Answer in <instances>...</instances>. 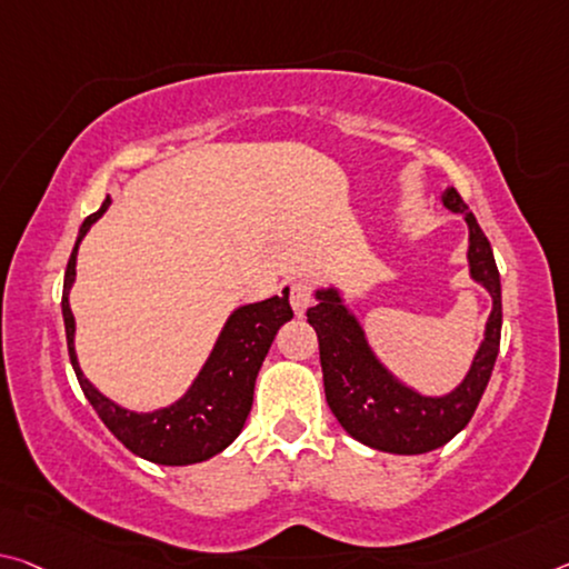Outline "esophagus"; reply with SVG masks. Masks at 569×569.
<instances>
[{
  "label": "esophagus",
  "mask_w": 569,
  "mask_h": 569,
  "mask_svg": "<svg viewBox=\"0 0 569 569\" xmlns=\"http://www.w3.org/2000/svg\"><path fill=\"white\" fill-rule=\"evenodd\" d=\"M288 301H291V309L296 317H303L311 306V286L303 281H296L291 286V293H288Z\"/></svg>",
  "instance_id": "obj_1"
}]
</instances>
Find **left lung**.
<instances>
[{"label": "left lung", "instance_id": "left-lung-1", "mask_svg": "<svg viewBox=\"0 0 569 569\" xmlns=\"http://www.w3.org/2000/svg\"><path fill=\"white\" fill-rule=\"evenodd\" d=\"M446 210L463 214L468 224V276L491 296L483 339L468 372L446 395H422L392 375L377 357L357 313L349 309L339 286H319L309 323L319 337L323 392L327 402L351 438L395 456H418L446 446L461 432L491 380L501 341V281L491 242L453 187L440 194Z\"/></svg>", "mask_w": 569, "mask_h": 569}]
</instances>
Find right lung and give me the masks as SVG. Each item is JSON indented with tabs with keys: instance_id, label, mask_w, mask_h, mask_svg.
I'll return each instance as SVG.
<instances>
[{
	"instance_id": "right-lung-1",
	"label": "right lung",
	"mask_w": 569,
	"mask_h": 569,
	"mask_svg": "<svg viewBox=\"0 0 569 569\" xmlns=\"http://www.w3.org/2000/svg\"><path fill=\"white\" fill-rule=\"evenodd\" d=\"M108 207H111V197H106L101 210L83 220L76 248L68 260L66 283H62V321H66L70 365H73L80 390L93 405L98 418L133 456L159 466L202 463L207 458L222 453L246 426L260 365H263L278 329L293 319L288 288H283L281 296H270L266 301L232 309L218 339H214L210 357L204 359L202 369L182 398L167 405V408L149 412L123 408V405L106 398L80 369L76 355V317L70 311V288L76 283L78 248L88 230L93 228V222L103 218Z\"/></svg>"
}]
</instances>
